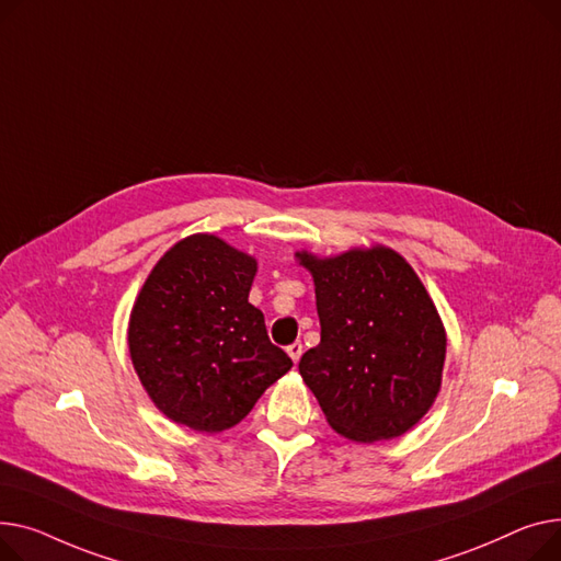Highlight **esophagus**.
<instances>
[{
  "label": "esophagus",
  "mask_w": 561,
  "mask_h": 561,
  "mask_svg": "<svg viewBox=\"0 0 561 561\" xmlns=\"http://www.w3.org/2000/svg\"><path fill=\"white\" fill-rule=\"evenodd\" d=\"M301 353H304V344L301 342H294V344L287 346V355L294 359V365L301 359Z\"/></svg>",
  "instance_id": "34e87169"
}]
</instances>
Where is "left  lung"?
I'll use <instances>...</instances> for the list:
<instances>
[{"mask_svg":"<svg viewBox=\"0 0 561 561\" xmlns=\"http://www.w3.org/2000/svg\"><path fill=\"white\" fill-rule=\"evenodd\" d=\"M312 272L321 342L299 371L333 431L353 442L408 433L442 387L446 333L435 304L391 249L296 253Z\"/></svg>","mask_w":561,"mask_h":561,"instance_id":"obj_1","label":"left lung"}]
</instances>
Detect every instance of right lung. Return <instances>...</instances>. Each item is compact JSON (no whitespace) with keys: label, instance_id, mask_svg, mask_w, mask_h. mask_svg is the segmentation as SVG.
I'll list each match as a JSON object with an SVG mask.
<instances>
[{"label":"right lung","instance_id":"obj_1","mask_svg":"<svg viewBox=\"0 0 561 561\" xmlns=\"http://www.w3.org/2000/svg\"><path fill=\"white\" fill-rule=\"evenodd\" d=\"M255 260L215 236L164 253L130 312L128 348L160 412L199 433L240 423L291 369L249 304Z\"/></svg>","mask_w":561,"mask_h":561}]
</instances>
